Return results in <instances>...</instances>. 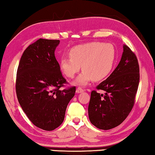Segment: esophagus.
<instances>
[{
  "instance_id": "esophagus-1",
  "label": "esophagus",
  "mask_w": 155,
  "mask_h": 155,
  "mask_svg": "<svg viewBox=\"0 0 155 155\" xmlns=\"http://www.w3.org/2000/svg\"><path fill=\"white\" fill-rule=\"evenodd\" d=\"M84 91V90L81 87H78L77 90H76V92L77 93H80V92H82Z\"/></svg>"
}]
</instances>
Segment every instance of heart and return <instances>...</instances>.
Listing matches in <instances>:
<instances>
[{
  "label": "heart",
  "mask_w": 155,
  "mask_h": 155,
  "mask_svg": "<svg viewBox=\"0 0 155 155\" xmlns=\"http://www.w3.org/2000/svg\"><path fill=\"white\" fill-rule=\"evenodd\" d=\"M70 57H62L60 68L63 73L73 78L81 68L83 70L76 82L84 85L93 80L101 81L110 75L116 61V49L111 44L90 42L72 48Z\"/></svg>",
  "instance_id": "heart-1"
}]
</instances>
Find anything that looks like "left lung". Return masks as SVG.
I'll return each instance as SVG.
<instances>
[{"label":"left lung","instance_id":"1","mask_svg":"<svg viewBox=\"0 0 155 155\" xmlns=\"http://www.w3.org/2000/svg\"><path fill=\"white\" fill-rule=\"evenodd\" d=\"M138 61L127 45L118 66L107 80L97 87L104 94L91 92L88 114L90 122L101 130L119 126L130 113L135 104L140 81Z\"/></svg>","mask_w":155,"mask_h":155}]
</instances>
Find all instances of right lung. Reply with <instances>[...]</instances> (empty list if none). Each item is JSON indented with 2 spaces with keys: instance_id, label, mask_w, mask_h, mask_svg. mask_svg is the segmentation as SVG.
I'll return each instance as SVG.
<instances>
[{
  "instance_id": "1",
  "label": "right lung",
  "mask_w": 155,
  "mask_h": 155,
  "mask_svg": "<svg viewBox=\"0 0 155 155\" xmlns=\"http://www.w3.org/2000/svg\"><path fill=\"white\" fill-rule=\"evenodd\" d=\"M57 39H39L27 47L17 71L15 90L18 101L30 121L44 130H53L62 124L75 86L64 87L55 57Z\"/></svg>"
}]
</instances>
